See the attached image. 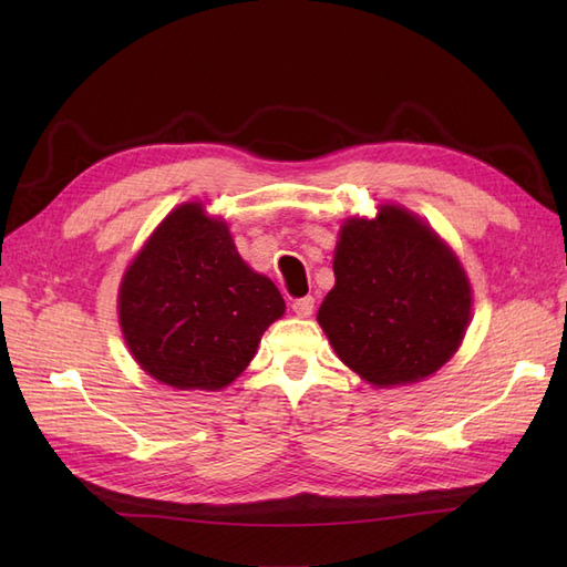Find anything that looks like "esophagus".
Returning <instances> with one entry per match:
<instances>
[{
  "label": "esophagus",
  "instance_id": "34e87169",
  "mask_svg": "<svg viewBox=\"0 0 567 567\" xmlns=\"http://www.w3.org/2000/svg\"><path fill=\"white\" fill-rule=\"evenodd\" d=\"M293 312H296L298 317H310V315L315 312V298H312V296L298 298V300L293 302Z\"/></svg>",
  "mask_w": 567,
  "mask_h": 567
}]
</instances>
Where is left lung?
Returning <instances> with one entry per match:
<instances>
[{
  "label": "left lung",
  "mask_w": 567,
  "mask_h": 567,
  "mask_svg": "<svg viewBox=\"0 0 567 567\" xmlns=\"http://www.w3.org/2000/svg\"><path fill=\"white\" fill-rule=\"evenodd\" d=\"M336 286L317 321L340 362L375 388L419 383L447 364L471 321V284L454 250L400 205L350 217Z\"/></svg>",
  "instance_id": "left-lung-1"
}]
</instances>
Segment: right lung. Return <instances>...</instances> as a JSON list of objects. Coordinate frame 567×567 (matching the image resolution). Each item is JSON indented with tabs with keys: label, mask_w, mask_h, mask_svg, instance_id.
<instances>
[{
	"label": "right lung",
	"mask_w": 567,
	"mask_h": 567,
	"mask_svg": "<svg viewBox=\"0 0 567 567\" xmlns=\"http://www.w3.org/2000/svg\"><path fill=\"white\" fill-rule=\"evenodd\" d=\"M286 302L238 255L225 219L184 203L151 234L117 296L125 342L148 375L177 390H221L246 371Z\"/></svg>",
	"instance_id": "right-lung-1"
}]
</instances>
